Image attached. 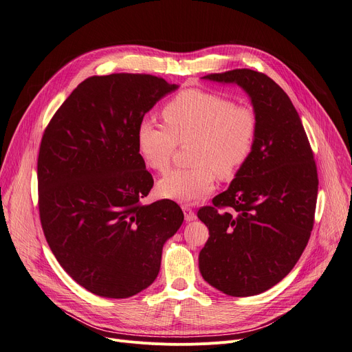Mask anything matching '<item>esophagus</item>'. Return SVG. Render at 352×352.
<instances>
[{
    "label": "esophagus",
    "mask_w": 352,
    "mask_h": 352,
    "mask_svg": "<svg viewBox=\"0 0 352 352\" xmlns=\"http://www.w3.org/2000/svg\"><path fill=\"white\" fill-rule=\"evenodd\" d=\"M182 211H184V215H186V221H194V219H197V214L194 212V210L191 208V206H188V204H184L182 207Z\"/></svg>",
    "instance_id": "1"
}]
</instances>
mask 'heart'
Segmentation results:
<instances>
[{
  "label": "heart",
  "instance_id": "1",
  "mask_svg": "<svg viewBox=\"0 0 352 352\" xmlns=\"http://www.w3.org/2000/svg\"><path fill=\"white\" fill-rule=\"evenodd\" d=\"M165 125L144 121L137 146L145 165L165 173L177 145L191 142L187 170H174L157 184L161 197L197 202L215 188V178L231 179L250 158L256 134L255 111L201 89L179 92L162 109Z\"/></svg>",
  "mask_w": 352,
  "mask_h": 352
}]
</instances>
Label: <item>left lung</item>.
<instances>
[{"mask_svg": "<svg viewBox=\"0 0 352 352\" xmlns=\"http://www.w3.org/2000/svg\"><path fill=\"white\" fill-rule=\"evenodd\" d=\"M202 78L241 87L258 118L250 158L228 190L197 214L210 230L198 256L202 278L231 297H250L278 284L302 255L314 226L317 165L297 109L265 74L241 68Z\"/></svg>", "mask_w": 352, "mask_h": 352, "instance_id": "obj_1", "label": "left lung"}]
</instances>
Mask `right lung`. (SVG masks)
Wrapping results in <instances>:
<instances>
[{
  "mask_svg": "<svg viewBox=\"0 0 352 352\" xmlns=\"http://www.w3.org/2000/svg\"><path fill=\"white\" fill-rule=\"evenodd\" d=\"M177 88L150 74L89 77L44 131L36 177L45 239L71 278L100 297L150 287L184 221L171 199L141 202L154 179L137 146L144 116Z\"/></svg>",
  "mask_w": 352,
  "mask_h": 352,
  "instance_id": "obj_1",
  "label": "right lung"
}]
</instances>
